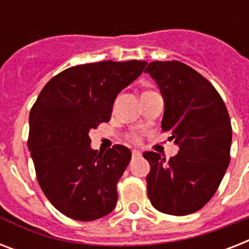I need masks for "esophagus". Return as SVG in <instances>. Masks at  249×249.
I'll use <instances>...</instances> for the list:
<instances>
[{
	"mask_svg": "<svg viewBox=\"0 0 249 249\" xmlns=\"http://www.w3.org/2000/svg\"><path fill=\"white\" fill-rule=\"evenodd\" d=\"M132 155H133V158H140V156H141V152L138 151V150H133Z\"/></svg>",
	"mask_w": 249,
	"mask_h": 249,
	"instance_id": "esophagus-1",
	"label": "esophagus"
}]
</instances>
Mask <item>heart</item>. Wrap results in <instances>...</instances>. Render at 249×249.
Listing matches in <instances>:
<instances>
[{
	"mask_svg": "<svg viewBox=\"0 0 249 249\" xmlns=\"http://www.w3.org/2000/svg\"><path fill=\"white\" fill-rule=\"evenodd\" d=\"M133 138H134V140H136V141H138V138H137V137H133Z\"/></svg>",
	"mask_w": 249,
	"mask_h": 249,
	"instance_id": "1",
	"label": "heart"
}]
</instances>
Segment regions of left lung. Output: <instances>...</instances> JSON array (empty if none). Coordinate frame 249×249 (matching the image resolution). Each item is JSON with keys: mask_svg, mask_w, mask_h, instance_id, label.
<instances>
[{"mask_svg": "<svg viewBox=\"0 0 249 249\" xmlns=\"http://www.w3.org/2000/svg\"><path fill=\"white\" fill-rule=\"evenodd\" d=\"M144 72L164 99L161 128L179 147L168 161L158 152H143L151 166L146 177L148 199L160 212L186 216L211 200L228 169L230 116L212 84L189 66L151 62Z\"/></svg>", "mask_w": 249, "mask_h": 249, "instance_id": "left-lung-1", "label": "left lung"}]
</instances>
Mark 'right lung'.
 Here are the masks:
<instances>
[{
    "label": "right lung",
    "mask_w": 249,
    "mask_h": 249,
    "mask_svg": "<svg viewBox=\"0 0 249 249\" xmlns=\"http://www.w3.org/2000/svg\"><path fill=\"white\" fill-rule=\"evenodd\" d=\"M146 64H81L54 76L41 90L29 113L28 148L41 190L64 216L94 221L116 207V185L132 152L121 144L95 151L89 132L109 121L117 94Z\"/></svg>",
    "instance_id": "right-lung-1"
}]
</instances>
